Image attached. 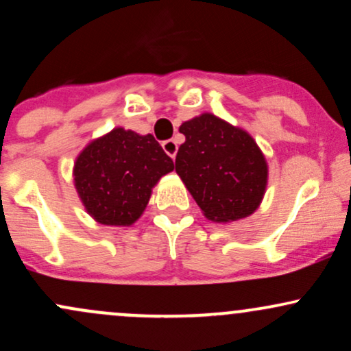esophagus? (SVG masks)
<instances>
[{
  "label": "esophagus",
  "mask_w": 351,
  "mask_h": 351,
  "mask_svg": "<svg viewBox=\"0 0 351 351\" xmlns=\"http://www.w3.org/2000/svg\"><path fill=\"white\" fill-rule=\"evenodd\" d=\"M162 147H163L165 153H167L168 156H171V158L175 160L176 152H178V145H176L175 140H165V142L162 143Z\"/></svg>",
  "instance_id": "obj_1"
}]
</instances>
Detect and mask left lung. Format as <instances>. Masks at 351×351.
I'll list each match as a JSON object with an SVG mask.
<instances>
[{
  "label": "left lung",
  "mask_w": 351,
  "mask_h": 351,
  "mask_svg": "<svg viewBox=\"0 0 351 351\" xmlns=\"http://www.w3.org/2000/svg\"><path fill=\"white\" fill-rule=\"evenodd\" d=\"M175 168L203 215L215 223L251 216L264 198L267 162L243 128L213 114L181 123Z\"/></svg>",
  "instance_id": "8db88e82"
}]
</instances>
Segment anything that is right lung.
Instances as JSON below:
<instances>
[{
    "mask_svg": "<svg viewBox=\"0 0 351 351\" xmlns=\"http://www.w3.org/2000/svg\"><path fill=\"white\" fill-rule=\"evenodd\" d=\"M173 168L153 135L117 127L79 153L72 175L84 208L97 223L132 226L143 215L153 186Z\"/></svg>",
    "mask_w": 351,
    "mask_h": 351,
    "instance_id": "obj_1",
    "label": "right lung"
}]
</instances>
